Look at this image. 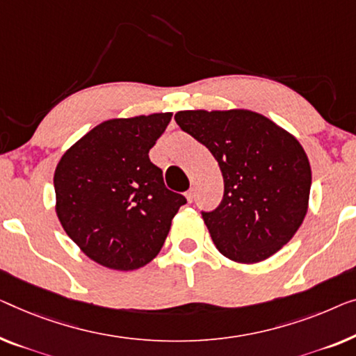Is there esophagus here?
<instances>
[{"instance_id": "obj_1", "label": "esophagus", "mask_w": 356, "mask_h": 356, "mask_svg": "<svg viewBox=\"0 0 356 356\" xmlns=\"http://www.w3.org/2000/svg\"><path fill=\"white\" fill-rule=\"evenodd\" d=\"M186 199H188V202H193V199H194V193H193V189H189L188 193H186Z\"/></svg>"}]
</instances>
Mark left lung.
Instances as JSON below:
<instances>
[{"label":"left lung","instance_id":"left-lung-1","mask_svg":"<svg viewBox=\"0 0 356 356\" xmlns=\"http://www.w3.org/2000/svg\"><path fill=\"white\" fill-rule=\"evenodd\" d=\"M175 120L212 152L223 175V200L202 212L220 254L238 264L276 254L308 210L312 168L302 144L247 109L179 111Z\"/></svg>","mask_w":356,"mask_h":356}]
</instances>
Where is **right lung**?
<instances>
[{"label": "right lung", "instance_id": "1", "mask_svg": "<svg viewBox=\"0 0 356 356\" xmlns=\"http://www.w3.org/2000/svg\"><path fill=\"white\" fill-rule=\"evenodd\" d=\"M172 112L111 118L81 136L54 172L56 213L92 261L138 270L156 259L184 195L165 188L149 161Z\"/></svg>", "mask_w": 356, "mask_h": 356}]
</instances>
